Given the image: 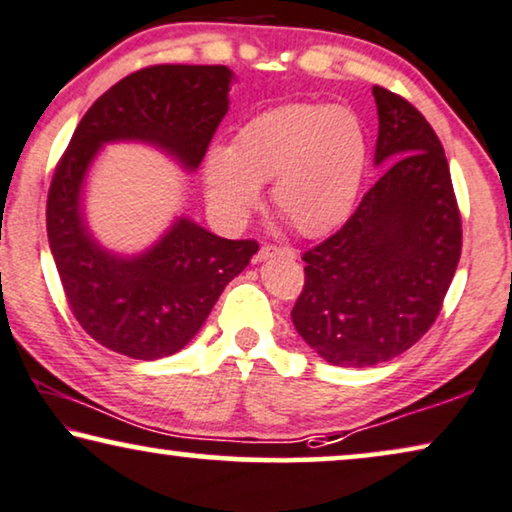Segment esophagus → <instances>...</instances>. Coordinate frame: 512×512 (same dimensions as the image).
I'll list each match as a JSON object with an SVG mask.
<instances>
[{
  "label": "esophagus",
  "mask_w": 512,
  "mask_h": 512,
  "mask_svg": "<svg viewBox=\"0 0 512 512\" xmlns=\"http://www.w3.org/2000/svg\"><path fill=\"white\" fill-rule=\"evenodd\" d=\"M271 257H290L294 259V250L292 248H280V246H262L257 250L255 262H266Z\"/></svg>",
  "instance_id": "esophagus-1"
}]
</instances>
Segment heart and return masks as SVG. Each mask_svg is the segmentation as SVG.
<instances>
[{
	"mask_svg": "<svg viewBox=\"0 0 512 512\" xmlns=\"http://www.w3.org/2000/svg\"><path fill=\"white\" fill-rule=\"evenodd\" d=\"M369 136L348 106L283 104L250 118L232 148L206 155V194L215 213L239 222L271 181V201L304 236L341 225L362 190Z\"/></svg>",
	"mask_w": 512,
	"mask_h": 512,
	"instance_id": "obj_1",
	"label": "heart"
}]
</instances>
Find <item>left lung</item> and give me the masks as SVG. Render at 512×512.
<instances>
[{
    "mask_svg": "<svg viewBox=\"0 0 512 512\" xmlns=\"http://www.w3.org/2000/svg\"><path fill=\"white\" fill-rule=\"evenodd\" d=\"M376 164H387L350 220L304 253L292 308L299 336L334 366L406 352L441 313L462 255V218L443 146L424 115L373 85Z\"/></svg>",
    "mask_w": 512,
    "mask_h": 512,
    "instance_id": "obj_1",
    "label": "left lung"
}]
</instances>
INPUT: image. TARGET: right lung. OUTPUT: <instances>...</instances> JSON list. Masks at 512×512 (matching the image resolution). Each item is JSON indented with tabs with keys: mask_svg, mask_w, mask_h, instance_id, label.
<instances>
[{
	"mask_svg": "<svg viewBox=\"0 0 512 512\" xmlns=\"http://www.w3.org/2000/svg\"><path fill=\"white\" fill-rule=\"evenodd\" d=\"M234 74L222 64H155L106 90L78 122L48 190L46 229L71 313L104 348L132 359L174 355L204 325L257 241L220 239L190 218L141 255L102 248L83 218V183L99 148L143 141L185 171L204 160L229 109Z\"/></svg>",
	"mask_w": 512,
	"mask_h": 512,
	"instance_id": "1",
	"label": "right lung"
}]
</instances>
